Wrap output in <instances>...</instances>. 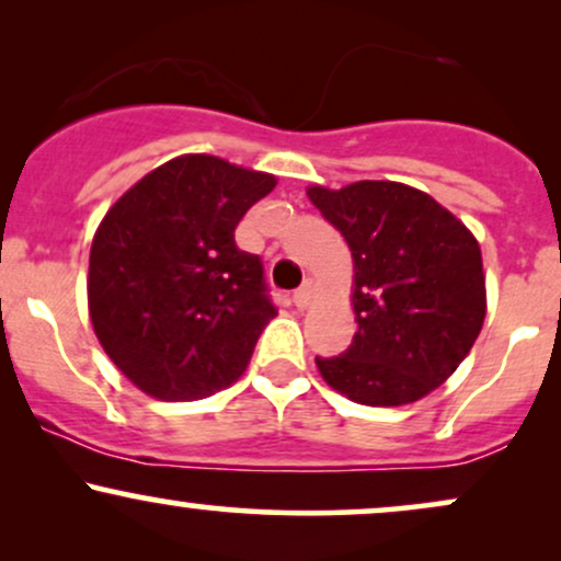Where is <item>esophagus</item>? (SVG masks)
<instances>
[{"instance_id": "esophagus-1", "label": "esophagus", "mask_w": 561, "mask_h": 561, "mask_svg": "<svg viewBox=\"0 0 561 561\" xmlns=\"http://www.w3.org/2000/svg\"><path fill=\"white\" fill-rule=\"evenodd\" d=\"M311 298H313V282L311 279H306L300 285V289H295V295H293V302L298 308H308L311 306Z\"/></svg>"}]
</instances>
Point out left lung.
I'll list each match as a JSON object with an SVG mask.
<instances>
[{
  "instance_id": "8db88e82",
  "label": "left lung",
  "mask_w": 561,
  "mask_h": 561,
  "mask_svg": "<svg viewBox=\"0 0 561 561\" xmlns=\"http://www.w3.org/2000/svg\"><path fill=\"white\" fill-rule=\"evenodd\" d=\"M353 255L358 332L317 358L324 382L364 405H403L440 388L485 319L480 244L424 192L398 182L308 186Z\"/></svg>"
}]
</instances>
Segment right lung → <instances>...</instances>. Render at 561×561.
Returning <instances> with one entry per match:
<instances>
[{
    "mask_svg": "<svg viewBox=\"0 0 561 561\" xmlns=\"http://www.w3.org/2000/svg\"><path fill=\"white\" fill-rule=\"evenodd\" d=\"M272 173L182 156L107 210L89 253V317L124 375L160 401L214 396L242 375L276 317L259 255L237 248Z\"/></svg>",
    "mask_w": 561,
    "mask_h": 561,
    "instance_id": "obj_1",
    "label": "right lung"
}]
</instances>
